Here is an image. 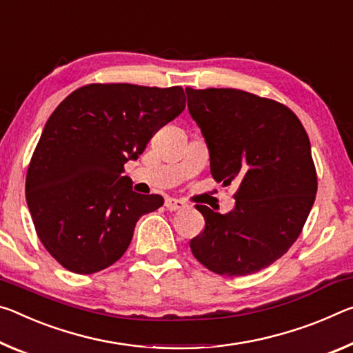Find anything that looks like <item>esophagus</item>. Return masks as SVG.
I'll use <instances>...</instances> for the list:
<instances>
[{
  "instance_id": "34e87169",
  "label": "esophagus",
  "mask_w": 353,
  "mask_h": 353,
  "mask_svg": "<svg viewBox=\"0 0 353 353\" xmlns=\"http://www.w3.org/2000/svg\"><path fill=\"white\" fill-rule=\"evenodd\" d=\"M165 205H166V209L171 210V212L182 210V209H185V207H187V204L183 203V201L176 199V198H168V199L165 201Z\"/></svg>"
}]
</instances>
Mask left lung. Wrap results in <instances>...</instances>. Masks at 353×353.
I'll use <instances>...</instances> for the list:
<instances>
[{
	"label": "left lung",
	"instance_id": "left-lung-1",
	"mask_svg": "<svg viewBox=\"0 0 353 353\" xmlns=\"http://www.w3.org/2000/svg\"><path fill=\"white\" fill-rule=\"evenodd\" d=\"M185 92L209 149L212 177L223 187L239 185L229 214L196 205L205 228L190 248L218 275L259 272L292 247L314 204L310 138L299 117L275 100L239 89Z\"/></svg>",
	"mask_w": 353,
	"mask_h": 353
}]
</instances>
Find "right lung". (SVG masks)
<instances>
[{
    "label": "right lung",
    "mask_w": 353,
    "mask_h": 353,
    "mask_svg": "<svg viewBox=\"0 0 353 353\" xmlns=\"http://www.w3.org/2000/svg\"><path fill=\"white\" fill-rule=\"evenodd\" d=\"M185 108L181 86L116 83L77 89L48 117L26 174V203L43 247L89 275L125 253L137 221L163 205L122 176L154 133Z\"/></svg>",
    "instance_id": "1"
}]
</instances>
